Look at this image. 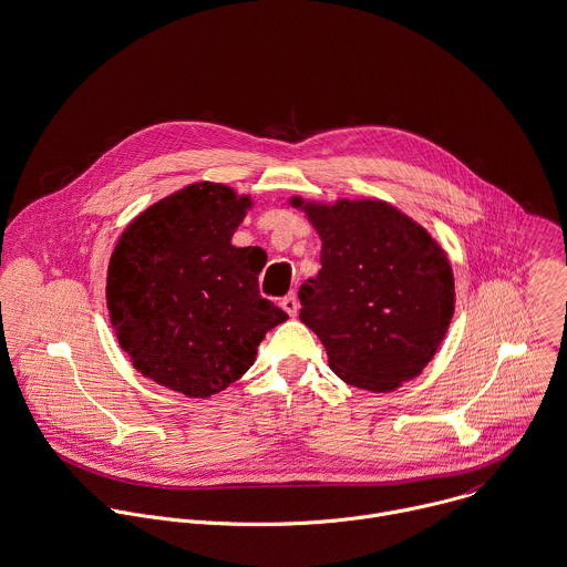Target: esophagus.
<instances>
[{
	"label": "esophagus",
	"instance_id": "esophagus-1",
	"mask_svg": "<svg viewBox=\"0 0 567 567\" xmlns=\"http://www.w3.org/2000/svg\"><path fill=\"white\" fill-rule=\"evenodd\" d=\"M280 307L293 318L296 313H298V309H300V302H298V298H296V293H287L282 300H280Z\"/></svg>",
	"mask_w": 567,
	"mask_h": 567
}]
</instances>
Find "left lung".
Segmentation results:
<instances>
[{
	"mask_svg": "<svg viewBox=\"0 0 567 567\" xmlns=\"http://www.w3.org/2000/svg\"><path fill=\"white\" fill-rule=\"evenodd\" d=\"M322 240L316 278L300 291V320L320 338L329 367L351 386L395 391L417 378L455 311L446 251L413 218L378 200H289Z\"/></svg>",
	"mask_w": 567,
	"mask_h": 567,
	"instance_id": "left-lung-1",
	"label": "left lung"
}]
</instances>
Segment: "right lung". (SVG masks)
<instances>
[{
	"label": "right lung",
	"mask_w": 567,
	"mask_h": 567,
	"mask_svg": "<svg viewBox=\"0 0 567 567\" xmlns=\"http://www.w3.org/2000/svg\"><path fill=\"white\" fill-rule=\"evenodd\" d=\"M251 207L223 183H192L141 212L107 265L110 322L132 367L187 398H209L256 360L289 316L258 291L260 247H234Z\"/></svg>",
	"instance_id": "right-lung-1"
}]
</instances>
